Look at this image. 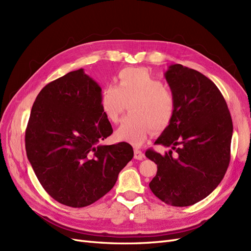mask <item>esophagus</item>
Wrapping results in <instances>:
<instances>
[{"label": "esophagus", "instance_id": "esophagus-1", "mask_svg": "<svg viewBox=\"0 0 251 251\" xmlns=\"http://www.w3.org/2000/svg\"><path fill=\"white\" fill-rule=\"evenodd\" d=\"M143 157L144 156H143L142 151L140 150H138V149H135L134 150V158L135 159H137V160H142Z\"/></svg>", "mask_w": 251, "mask_h": 251}]
</instances>
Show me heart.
<instances>
[{"mask_svg": "<svg viewBox=\"0 0 251 251\" xmlns=\"http://www.w3.org/2000/svg\"><path fill=\"white\" fill-rule=\"evenodd\" d=\"M128 102V111L115 132V138L141 146L153 127L161 130L170 124L175 100L162 80L143 68H125L117 75V85L105 86L100 107L105 118L117 123Z\"/></svg>", "mask_w": 251, "mask_h": 251, "instance_id": "b5f03b06", "label": "heart"}]
</instances>
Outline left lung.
<instances>
[{
  "label": "left lung",
  "instance_id": "8db88e82",
  "mask_svg": "<svg viewBox=\"0 0 251 251\" xmlns=\"http://www.w3.org/2000/svg\"><path fill=\"white\" fill-rule=\"evenodd\" d=\"M164 76L175 109L155 143L172 150L164 155L146 151L157 164L150 188L166 204L189 206L206 198L224 178L230 161L232 120L222 93L202 73L175 64Z\"/></svg>",
  "mask_w": 251,
  "mask_h": 251
}]
</instances>
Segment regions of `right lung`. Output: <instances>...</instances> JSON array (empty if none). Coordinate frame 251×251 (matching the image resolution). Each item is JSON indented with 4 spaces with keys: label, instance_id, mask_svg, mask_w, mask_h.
I'll list each match as a JSON object with an SVG mask.
<instances>
[{
    "label": "right lung",
    "instance_id": "add662e5",
    "mask_svg": "<svg viewBox=\"0 0 251 251\" xmlns=\"http://www.w3.org/2000/svg\"><path fill=\"white\" fill-rule=\"evenodd\" d=\"M100 85L78 69L45 86L30 113L28 160L45 191L67 206L100 199L134 156L126 142L100 143L113 133L100 107Z\"/></svg>",
    "mask_w": 251,
    "mask_h": 251
}]
</instances>
